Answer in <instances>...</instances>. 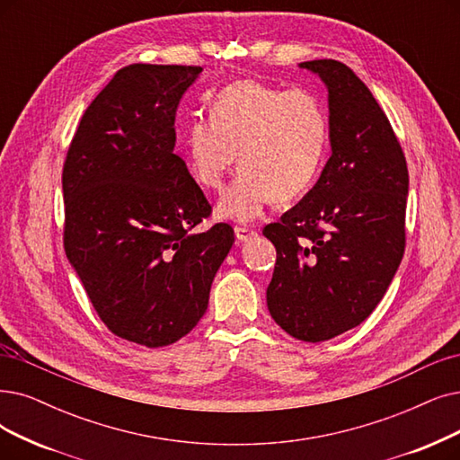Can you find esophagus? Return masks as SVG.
Returning a JSON list of instances; mask_svg holds the SVG:
<instances>
[{"label":"esophagus","instance_id":"obj_1","mask_svg":"<svg viewBox=\"0 0 460 460\" xmlns=\"http://www.w3.org/2000/svg\"><path fill=\"white\" fill-rule=\"evenodd\" d=\"M234 232H235L237 242H249L251 237H254V235H256V232H254V230H251V228H247V226H235V228H234Z\"/></svg>","mask_w":460,"mask_h":460}]
</instances>
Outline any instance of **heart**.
Returning <instances> with one entry per match:
<instances>
[{
  "label": "heart",
  "instance_id": "b5f03b06",
  "mask_svg": "<svg viewBox=\"0 0 460 460\" xmlns=\"http://www.w3.org/2000/svg\"><path fill=\"white\" fill-rule=\"evenodd\" d=\"M182 149L192 179L206 190L223 189L240 162L217 215L251 223L275 199H296L314 187L328 149V113L309 88L235 81L213 98L209 122H189Z\"/></svg>",
  "mask_w": 460,
  "mask_h": 460
}]
</instances>
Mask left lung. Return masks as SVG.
Wrapping results in <instances>:
<instances>
[{"mask_svg":"<svg viewBox=\"0 0 460 460\" xmlns=\"http://www.w3.org/2000/svg\"><path fill=\"white\" fill-rule=\"evenodd\" d=\"M328 90L330 155L315 187L281 223L266 290L270 315L302 341H326L368 319L406 245V158L383 109L338 60L302 62Z\"/></svg>","mask_w":460,"mask_h":460,"instance_id":"obj_1","label":"left lung"}]
</instances>
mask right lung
I'll return each mask as SVG.
<instances>
[{
  "mask_svg": "<svg viewBox=\"0 0 460 460\" xmlns=\"http://www.w3.org/2000/svg\"><path fill=\"white\" fill-rule=\"evenodd\" d=\"M199 66L132 64L88 105L62 173L64 247L119 338L175 343L204 317L234 243L228 225L194 228L211 206L175 149V115Z\"/></svg>",
  "mask_w": 460,
  "mask_h": 460,
  "instance_id": "1",
  "label": "right lung"
}]
</instances>
